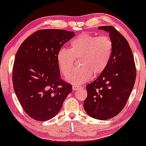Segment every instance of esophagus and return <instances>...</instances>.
I'll return each mask as SVG.
<instances>
[{"instance_id":"esophagus-1","label":"esophagus","mask_w":146,"mask_h":146,"mask_svg":"<svg viewBox=\"0 0 146 146\" xmlns=\"http://www.w3.org/2000/svg\"><path fill=\"white\" fill-rule=\"evenodd\" d=\"M82 87H79V86H77V85H73L72 86V89L74 91H76V90H78L79 89H81Z\"/></svg>"}]
</instances>
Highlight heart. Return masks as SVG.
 Returning <instances> with one entry per match:
<instances>
[{
	"instance_id": "heart-1",
	"label": "heart",
	"mask_w": 146,
	"mask_h": 146,
	"mask_svg": "<svg viewBox=\"0 0 146 146\" xmlns=\"http://www.w3.org/2000/svg\"><path fill=\"white\" fill-rule=\"evenodd\" d=\"M113 42L108 36L84 32L71 40L70 48H62L57 55L61 72L66 76V80L73 84L88 81L93 76L102 74L107 68L113 51ZM75 58H79L80 68L70 72ZM70 71V73L69 72Z\"/></svg>"
}]
</instances>
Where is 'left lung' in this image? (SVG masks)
I'll use <instances>...</instances> for the list:
<instances>
[{
  "label": "left lung",
  "instance_id": "left-lung-1",
  "mask_svg": "<svg viewBox=\"0 0 146 146\" xmlns=\"http://www.w3.org/2000/svg\"><path fill=\"white\" fill-rule=\"evenodd\" d=\"M98 30L109 33L114 45L112 55L106 70L87 85L83 106L89 116L105 120L116 116L125 106L135 82L136 68L125 38L113 26H100Z\"/></svg>",
  "mask_w": 146,
  "mask_h": 146
}]
</instances>
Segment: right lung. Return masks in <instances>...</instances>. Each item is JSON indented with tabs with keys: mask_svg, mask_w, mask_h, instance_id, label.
Returning <instances> with one entry per match:
<instances>
[{
	"mask_svg": "<svg viewBox=\"0 0 146 146\" xmlns=\"http://www.w3.org/2000/svg\"><path fill=\"white\" fill-rule=\"evenodd\" d=\"M74 32L45 29L23 41L13 68L14 91L25 112L38 121L58 114L72 87L61 79L57 55Z\"/></svg>",
	"mask_w": 146,
	"mask_h": 146,
	"instance_id": "right-lung-1",
	"label": "right lung"
}]
</instances>
